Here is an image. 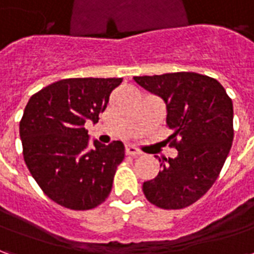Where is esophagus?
I'll return each mask as SVG.
<instances>
[{"label":"esophagus","mask_w":254,"mask_h":254,"mask_svg":"<svg viewBox=\"0 0 254 254\" xmlns=\"http://www.w3.org/2000/svg\"><path fill=\"white\" fill-rule=\"evenodd\" d=\"M125 152H127V155H129V156H138V155H141V152H140L137 148L132 147V145H127V149H125Z\"/></svg>","instance_id":"obj_1"}]
</instances>
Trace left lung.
I'll use <instances>...</instances> for the list:
<instances>
[{"label":"left lung","mask_w":254,"mask_h":254,"mask_svg":"<svg viewBox=\"0 0 254 254\" xmlns=\"http://www.w3.org/2000/svg\"><path fill=\"white\" fill-rule=\"evenodd\" d=\"M133 78L166 103L170 145L178 151L174 159H159L162 170L144 182V194L163 209L189 207L212 187L229 155L233 102L218 80L194 72Z\"/></svg>","instance_id":"left-lung-1"}]
</instances>
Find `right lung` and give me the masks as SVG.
Segmentation results:
<instances>
[{
    "mask_svg": "<svg viewBox=\"0 0 254 254\" xmlns=\"http://www.w3.org/2000/svg\"><path fill=\"white\" fill-rule=\"evenodd\" d=\"M122 78H65L32 95L20 121L24 162L53 201L74 211L98 207L110 194L121 141L94 140L85 122L96 124Z\"/></svg>",
    "mask_w": 254,
    "mask_h": 254,
    "instance_id": "obj_1",
    "label": "right lung"
}]
</instances>
